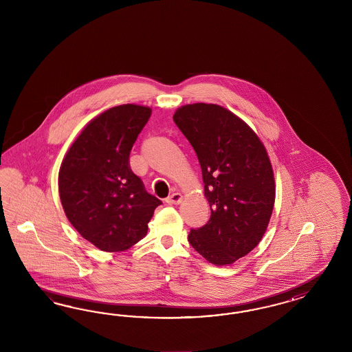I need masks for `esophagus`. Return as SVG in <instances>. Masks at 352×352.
Segmentation results:
<instances>
[{
  "label": "esophagus",
  "mask_w": 352,
  "mask_h": 352,
  "mask_svg": "<svg viewBox=\"0 0 352 352\" xmlns=\"http://www.w3.org/2000/svg\"><path fill=\"white\" fill-rule=\"evenodd\" d=\"M182 200H183V196H182L179 192H174V193H171L170 196L166 199V203L169 204V205H173V204H181Z\"/></svg>",
  "instance_id": "obj_1"
}]
</instances>
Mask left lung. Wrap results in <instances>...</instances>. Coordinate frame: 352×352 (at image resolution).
Returning a JSON list of instances; mask_svg holds the SVG:
<instances>
[{
    "instance_id": "8db88e82",
    "label": "left lung",
    "mask_w": 352,
    "mask_h": 352,
    "mask_svg": "<svg viewBox=\"0 0 352 352\" xmlns=\"http://www.w3.org/2000/svg\"><path fill=\"white\" fill-rule=\"evenodd\" d=\"M173 118L197 155L212 210L188 241L209 263L232 265L259 244L272 215L276 186L266 147L245 121L218 104H186Z\"/></svg>"
}]
</instances>
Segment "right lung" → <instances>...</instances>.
I'll use <instances>...</instances> for the list:
<instances>
[{"label":"right lung","instance_id":"obj_1","mask_svg":"<svg viewBox=\"0 0 352 352\" xmlns=\"http://www.w3.org/2000/svg\"><path fill=\"white\" fill-rule=\"evenodd\" d=\"M152 109L112 107L93 118L64 156L59 196L68 221L103 252H125L148 231L161 201L144 190L129 155Z\"/></svg>","mask_w":352,"mask_h":352}]
</instances>
